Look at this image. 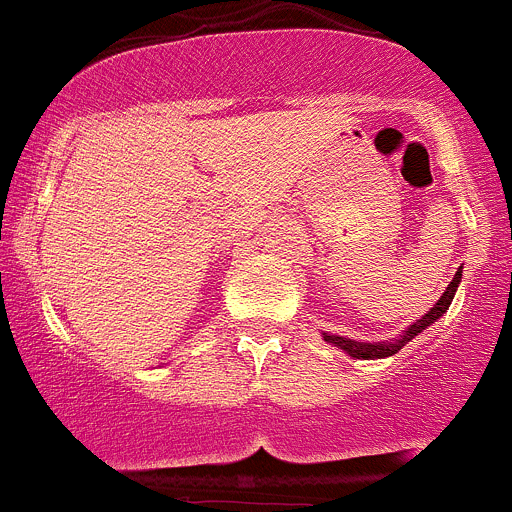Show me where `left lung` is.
<instances>
[{"instance_id": "left-lung-1", "label": "left lung", "mask_w": 512, "mask_h": 512, "mask_svg": "<svg viewBox=\"0 0 512 512\" xmlns=\"http://www.w3.org/2000/svg\"><path fill=\"white\" fill-rule=\"evenodd\" d=\"M460 280H462V267H457L455 278H452V283L447 285V290H444L442 298L437 300V305H434V308H429L417 323H412V326L404 331V336H401V338H391V341H381V343H364V341H353V338H343V336H331V333H323V341L338 346L341 351H346L351 358H386V356H394V353H399L401 348L407 346V343L412 341L414 336H419L422 331H427V326H432L434 321H439V318H442V315L450 310L452 298H455L457 288H460Z\"/></svg>"}]
</instances>
